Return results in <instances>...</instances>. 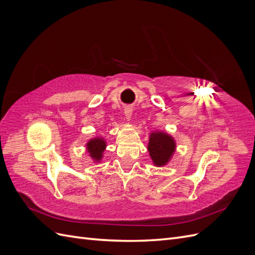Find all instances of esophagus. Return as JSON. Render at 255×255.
Here are the masks:
<instances>
[{
	"mask_svg": "<svg viewBox=\"0 0 255 255\" xmlns=\"http://www.w3.org/2000/svg\"><path fill=\"white\" fill-rule=\"evenodd\" d=\"M125 115H126L127 119H128V120H129L130 116H132V110H130V109H127V110L125 111Z\"/></svg>",
	"mask_w": 255,
	"mask_h": 255,
	"instance_id": "1",
	"label": "esophagus"
}]
</instances>
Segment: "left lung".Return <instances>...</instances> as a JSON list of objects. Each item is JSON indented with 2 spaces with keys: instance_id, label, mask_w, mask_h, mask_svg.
Masks as SVG:
<instances>
[{
  "instance_id": "8db88e82",
  "label": "left lung",
  "mask_w": 255,
  "mask_h": 255,
  "mask_svg": "<svg viewBox=\"0 0 255 255\" xmlns=\"http://www.w3.org/2000/svg\"><path fill=\"white\" fill-rule=\"evenodd\" d=\"M175 144L172 138L164 133H152L148 150L154 164L165 165L174 152Z\"/></svg>"
}]
</instances>
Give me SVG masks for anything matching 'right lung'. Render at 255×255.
Returning <instances> with one entry per match:
<instances>
[{"label": "right lung", "mask_w": 255, "mask_h": 255, "mask_svg": "<svg viewBox=\"0 0 255 255\" xmlns=\"http://www.w3.org/2000/svg\"><path fill=\"white\" fill-rule=\"evenodd\" d=\"M87 148L92 158L100 159L102 156V152L105 149V142L101 139V138H96V139L90 140L87 143Z\"/></svg>", "instance_id": "1"}]
</instances>
